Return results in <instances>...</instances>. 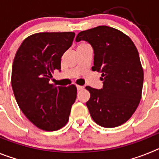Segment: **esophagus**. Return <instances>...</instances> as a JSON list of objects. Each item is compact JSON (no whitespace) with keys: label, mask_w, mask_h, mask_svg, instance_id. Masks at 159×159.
Returning <instances> with one entry per match:
<instances>
[{"label":"esophagus","mask_w":159,"mask_h":159,"mask_svg":"<svg viewBox=\"0 0 159 159\" xmlns=\"http://www.w3.org/2000/svg\"><path fill=\"white\" fill-rule=\"evenodd\" d=\"M76 88H77V90H78V91H80V90L84 89V86H80V85H77Z\"/></svg>","instance_id":"esophagus-1"}]
</instances>
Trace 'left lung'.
<instances>
[{"label":"left lung","instance_id":"8db88e82","mask_svg":"<svg viewBox=\"0 0 159 159\" xmlns=\"http://www.w3.org/2000/svg\"><path fill=\"white\" fill-rule=\"evenodd\" d=\"M84 40L94 50L92 71L102 73V88L86 87L90 92L86 105L94 121L111 128L131 117L141 99L143 70L139 55L130 38L116 29L98 26L82 31L75 41Z\"/></svg>","mask_w":159,"mask_h":159}]
</instances>
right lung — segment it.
<instances>
[{
	"mask_svg": "<svg viewBox=\"0 0 159 159\" xmlns=\"http://www.w3.org/2000/svg\"><path fill=\"white\" fill-rule=\"evenodd\" d=\"M74 37L71 32L36 33L22 42L14 58L11 78L14 96L24 115L41 130L62 128L76 99L75 85L49 83L54 70L60 71L61 57Z\"/></svg>",
	"mask_w": 159,
	"mask_h": 159,
	"instance_id": "obj_1",
	"label": "right lung"
}]
</instances>
